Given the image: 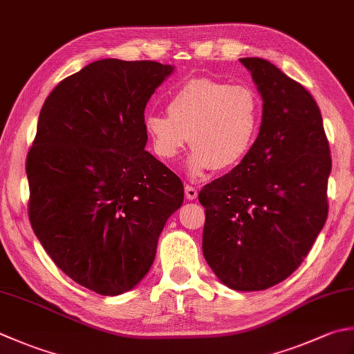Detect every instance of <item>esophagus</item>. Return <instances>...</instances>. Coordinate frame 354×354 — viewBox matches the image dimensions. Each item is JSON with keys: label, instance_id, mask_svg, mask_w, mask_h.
Returning a JSON list of instances; mask_svg holds the SVG:
<instances>
[{"label": "esophagus", "instance_id": "obj_1", "mask_svg": "<svg viewBox=\"0 0 354 354\" xmlns=\"http://www.w3.org/2000/svg\"><path fill=\"white\" fill-rule=\"evenodd\" d=\"M185 196H187V199H190V201L196 199L198 198V190L192 185H185Z\"/></svg>", "mask_w": 354, "mask_h": 354}]
</instances>
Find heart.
<instances>
[{
  "label": "heart",
  "instance_id": "1",
  "mask_svg": "<svg viewBox=\"0 0 354 354\" xmlns=\"http://www.w3.org/2000/svg\"><path fill=\"white\" fill-rule=\"evenodd\" d=\"M169 116L150 113L144 129L159 159L175 161L189 145L193 178L212 169L230 170L244 161L258 136L262 101L253 88L210 78L184 82L170 95Z\"/></svg>",
  "mask_w": 354,
  "mask_h": 354
}]
</instances>
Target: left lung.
I'll list each match as a JSON object with an SVG mask.
<instances>
[{
    "label": "left lung",
    "mask_w": 354,
    "mask_h": 354,
    "mask_svg": "<svg viewBox=\"0 0 354 354\" xmlns=\"http://www.w3.org/2000/svg\"><path fill=\"white\" fill-rule=\"evenodd\" d=\"M239 61L264 101L259 135L198 198L207 264L228 288L258 292L287 279L321 233L331 158L313 96L267 59Z\"/></svg>",
    "instance_id": "obj_1"
}]
</instances>
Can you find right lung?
<instances>
[{
  "mask_svg": "<svg viewBox=\"0 0 354 354\" xmlns=\"http://www.w3.org/2000/svg\"><path fill=\"white\" fill-rule=\"evenodd\" d=\"M175 67L100 59L52 90L27 155L29 219L62 272L102 296L133 288L184 201L175 173L145 150L144 110Z\"/></svg>",
  "mask_w": 354,
  "mask_h": 354,
  "instance_id": "add662e5",
  "label": "right lung"
}]
</instances>
